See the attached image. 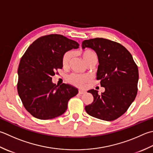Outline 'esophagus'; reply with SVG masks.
<instances>
[{
    "label": "esophagus",
    "mask_w": 153,
    "mask_h": 153,
    "mask_svg": "<svg viewBox=\"0 0 153 153\" xmlns=\"http://www.w3.org/2000/svg\"><path fill=\"white\" fill-rule=\"evenodd\" d=\"M85 93V91H83V90H79V94H84Z\"/></svg>",
    "instance_id": "obj_1"
}]
</instances>
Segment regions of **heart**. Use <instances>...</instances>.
Masks as SVG:
<instances>
[{"label": "heart", "instance_id": "1", "mask_svg": "<svg viewBox=\"0 0 153 153\" xmlns=\"http://www.w3.org/2000/svg\"><path fill=\"white\" fill-rule=\"evenodd\" d=\"M82 56L83 60L85 62L86 64L91 62L94 59H97L96 53L92 50H86L82 52ZM72 57V52H68L65 53L62 59V65L64 67L68 66L70 64V59ZM68 80L72 84L76 86H82L83 83L88 82L89 80V76L86 75H78V74H71V76L68 77Z\"/></svg>", "mask_w": 153, "mask_h": 153}]
</instances>
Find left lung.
Here are the masks:
<instances>
[{"label": "left lung", "mask_w": 153, "mask_h": 153, "mask_svg": "<svg viewBox=\"0 0 153 153\" xmlns=\"http://www.w3.org/2000/svg\"><path fill=\"white\" fill-rule=\"evenodd\" d=\"M83 49L89 48L97 53L99 65L97 79L105 91L90 89L92 103L85 107L88 114L101 120L111 121L127 111L137 94L139 70L131 53L115 42L105 38L83 41Z\"/></svg>", "instance_id": "1"}]
</instances>
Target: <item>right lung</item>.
I'll return each instance as SVG.
<instances>
[{"label":"right lung","instance_id":"1","mask_svg":"<svg viewBox=\"0 0 153 153\" xmlns=\"http://www.w3.org/2000/svg\"><path fill=\"white\" fill-rule=\"evenodd\" d=\"M79 48L77 42L62 35L38 38L27 49L18 69L17 89L25 109L34 117L46 120L65 112L70 99L78 89L70 84L52 82L57 69L63 67L65 52Z\"/></svg>","mask_w":153,"mask_h":153}]
</instances>
